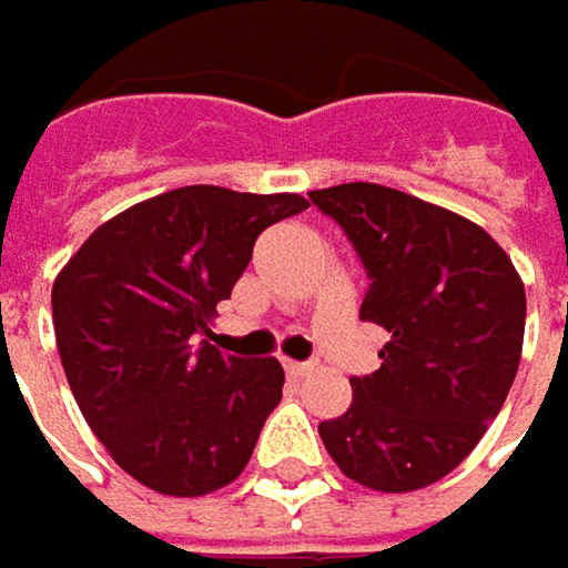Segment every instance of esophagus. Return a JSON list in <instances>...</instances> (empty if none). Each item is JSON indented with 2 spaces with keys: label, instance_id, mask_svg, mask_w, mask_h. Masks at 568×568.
<instances>
[{
  "label": "esophagus",
  "instance_id": "esophagus-1",
  "mask_svg": "<svg viewBox=\"0 0 568 568\" xmlns=\"http://www.w3.org/2000/svg\"><path fill=\"white\" fill-rule=\"evenodd\" d=\"M310 362H291V358H284V372L291 375V378H304V375H310Z\"/></svg>",
  "mask_w": 568,
  "mask_h": 568
}]
</instances>
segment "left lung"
<instances>
[{
	"label": "left lung",
	"mask_w": 568,
	"mask_h": 568,
	"mask_svg": "<svg viewBox=\"0 0 568 568\" xmlns=\"http://www.w3.org/2000/svg\"><path fill=\"white\" fill-rule=\"evenodd\" d=\"M368 274L358 316L387 329L382 365L352 378L326 453L375 491H417L466 459L498 417L524 345L527 297L505 248L463 216L378 183L310 193Z\"/></svg>",
	"instance_id": "8db88e82"
}]
</instances>
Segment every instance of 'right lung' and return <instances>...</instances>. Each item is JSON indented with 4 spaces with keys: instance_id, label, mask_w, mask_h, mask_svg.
I'll return each mask as SVG.
<instances>
[{
    "instance_id": "add662e5",
    "label": "right lung",
    "mask_w": 568,
    "mask_h": 568,
    "mask_svg": "<svg viewBox=\"0 0 568 568\" xmlns=\"http://www.w3.org/2000/svg\"><path fill=\"white\" fill-rule=\"evenodd\" d=\"M306 206L297 193L181 186L102 223L58 274L51 310L67 385L109 456L148 488L196 498L248 466L284 368L200 336L255 239Z\"/></svg>"
}]
</instances>
